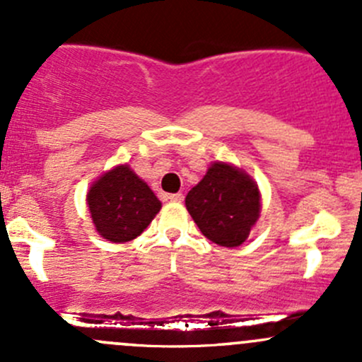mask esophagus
Returning a JSON list of instances; mask_svg holds the SVG:
<instances>
[{"instance_id": "obj_1", "label": "esophagus", "mask_w": 362, "mask_h": 362, "mask_svg": "<svg viewBox=\"0 0 362 362\" xmlns=\"http://www.w3.org/2000/svg\"><path fill=\"white\" fill-rule=\"evenodd\" d=\"M168 199H170V202L180 203L182 199H184V194H182V192H177V194H170V196H168Z\"/></svg>"}]
</instances>
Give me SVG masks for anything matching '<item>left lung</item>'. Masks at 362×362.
<instances>
[{
  "label": "left lung",
  "instance_id": "8db88e82",
  "mask_svg": "<svg viewBox=\"0 0 362 362\" xmlns=\"http://www.w3.org/2000/svg\"><path fill=\"white\" fill-rule=\"evenodd\" d=\"M185 206L199 231L221 247H240L261 214L257 184L240 168L215 160L198 185L189 191Z\"/></svg>",
  "mask_w": 362,
  "mask_h": 362
}]
</instances>
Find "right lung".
Listing matches in <instances>:
<instances>
[{
	"mask_svg": "<svg viewBox=\"0 0 362 362\" xmlns=\"http://www.w3.org/2000/svg\"><path fill=\"white\" fill-rule=\"evenodd\" d=\"M96 231L113 243H126L147 229L160 202L152 189L127 164L101 175L87 192Z\"/></svg>",
	"mask_w": 362,
	"mask_h": 362,
	"instance_id": "add662e5",
	"label": "right lung"
}]
</instances>
